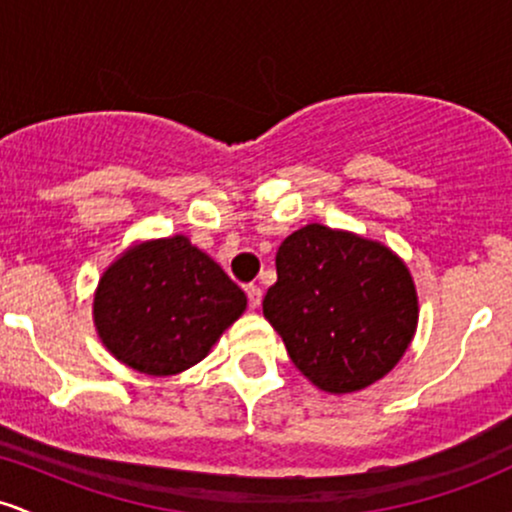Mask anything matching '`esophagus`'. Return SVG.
<instances>
[{"label": "esophagus", "mask_w": 512, "mask_h": 512, "mask_svg": "<svg viewBox=\"0 0 512 512\" xmlns=\"http://www.w3.org/2000/svg\"><path fill=\"white\" fill-rule=\"evenodd\" d=\"M245 291H248V301H250V308H252V310H257V308H260V303H262V289H260V286L250 284L248 289H245Z\"/></svg>", "instance_id": "esophagus-1"}]
</instances>
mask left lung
Masks as SVG:
<instances>
[{
    "label": "left lung",
    "instance_id": "1",
    "mask_svg": "<svg viewBox=\"0 0 512 512\" xmlns=\"http://www.w3.org/2000/svg\"><path fill=\"white\" fill-rule=\"evenodd\" d=\"M262 313L310 383L349 395L397 366L419 325V296L387 245L308 223L279 245Z\"/></svg>",
    "mask_w": 512,
    "mask_h": 512
}]
</instances>
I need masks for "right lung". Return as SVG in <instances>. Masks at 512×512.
<instances>
[{
    "instance_id": "1",
    "label": "right lung",
    "mask_w": 512,
    "mask_h": 512,
    "mask_svg": "<svg viewBox=\"0 0 512 512\" xmlns=\"http://www.w3.org/2000/svg\"><path fill=\"white\" fill-rule=\"evenodd\" d=\"M248 296L187 236L142 240L105 269L93 325L117 361L144 375H178L209 354Z\"/></svg>"
}]
</instances>
